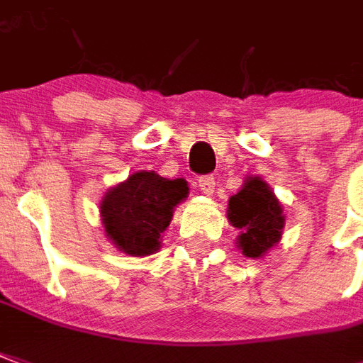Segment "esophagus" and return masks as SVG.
I'll use <instances>...</instances> for the list:
<instances>
[{"instance_id":"34e87169","label":"esophagus","mask_w":363,"mask_h":363,"mask_svg":"<svg viewBox=\"0 0 363 363\" xmlns=\"http://www.w3.org/2000/svg\"><path fill=\"white\" fill-rule=\"evenodd\" d=\"M198 186H200L203 194H213V190H216V177L213 174H203V177L198 179Z\"/></svg>"}]
</instances>
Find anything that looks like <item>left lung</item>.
I'll list each match as a JSON object with an SVG mask.
<instances>
[{"instance_id":"obj_1","label":"left lung","mask_w":363,"mask_h":363,"mask_svg":"<svg viewBox=\"0 0 363 363\" xmlns=\"http://www.w3.org/2000/svg\"><path fill=\"white\" fill-rule=\"evenodd\" d=\"M229 221L242 230L238 248H242L244 256L259 257L281 238L283 206L259 177H252L229 200Z\"/></svg>"}]
</instances>
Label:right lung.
<instances>
[{
	"mask_svg": "<svg viewBox=\"0 0 363 363\" xmlns=\"http://www.w3.org/2000/svg\"><path fill=\"white\" fill-rule=\"evenodd\" d=\"M189 194L184 179L169 181L154 171H142L117 184L99 206L109 240L125 254L147 256L160 250L177 203Z\"/></svg>",
	"mask_w": 363,
	"mask_h": 363,
	"instance_id": "1",
	"label": "right lung"
}]
</instances>
